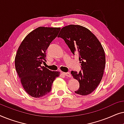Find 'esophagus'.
I'll return each instance as SVG.
<instances>
[{
    "instance_id": "obj_1",
    "label": "esophagus",
    "mask_w": 124,
    "mask_h": 124,
    "mask_svg": "<svg viewBox=\"0 0 124 124\" xmlns=\"http://www.w3.org/2000/svg\"><path fill=\"white\" fill-rule=\"evenodd\" d=\"M63 74L66 76V77H69V78H70L71 77V74H70V73L66 72V73H63Z\"/></svg>"
}]
</instances>
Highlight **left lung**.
Wrapping results in <instances>:
<instances>
[{
	"instance_id": "left-lung-1",
	"label": "left lung",
	"mask_w": 124,
	"mask_h": 124,
	"mask_svg": "<svg viewBox=\"0 0 124 124\" xmlns=\"http://www.w3.org/2000/svg\"><path fill=\"white\" fill-rule=\"evenodd\" d=\"M57 37L65 40L74 55H79L82 70L71 72L79 83V88L74 92L81 95L91 94L101 82L106 65L105 52L101 42L90 30L78 25L63 27Z\"/></svg>"
}]
</instances>
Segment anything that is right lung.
I'll return each mask as SVG.
<instances>
[{
    "label": "right lung",
    "mask_w": 124,
    "mask_h": 124,
    "mask_svg": "<svg viewBox=\"0 0 124 124\" xmlns=\"http://www.w3.org/2000/svg\"><path fill=\"white\" fill-rule=\"evenodd\" d=\"M60 30V28L39 27L29 33L18 47L15 68L23 88L32 97H42L50 93L54 81L60 76V72L41 66L45 63L47 48Z\"/></svg>",
    "instance_id": "1"
}]
</instances>
